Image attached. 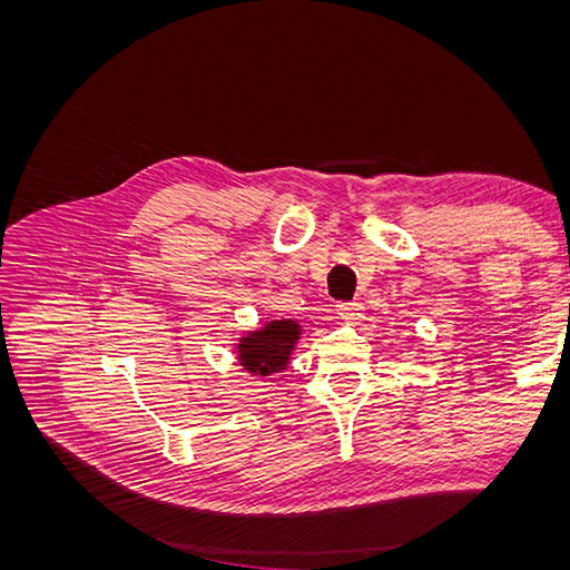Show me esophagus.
Segmentation results:
<instances>
[{"mask_svg":"<svg viewBox=\"0 0 570 570\" xmlns=\"http://www.w3.org/2000/svg\"><path fill=\"white\" fill-rule=\"evenodd\" d=\"M335 314L340 318H347V321H354L361 316V304L358 302H337L335 304Z\"/></svg>","mask_w":570,"mask_h":570,"instance_id":"1","label":"esophagus"}]
</instances>
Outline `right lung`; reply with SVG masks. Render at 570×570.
<instances>
[{
  "mask_svg": "<svg viewBox=\"0 0 570 570\" xmlns=\"http://www.w3.org/2000/svg\"><path fill=\"white\" fill-rule=\"evenodd\" d=\"M299 340V325L295 321H271L264 331L243 337L237 347L239 361L249 373H278L287 366V358Z\"/></svg>",
  "mask_w": 570,
  "mask_h": 570,
  "instance_id": "add662e5",
  "label": "right lung"
}]
</instances>
